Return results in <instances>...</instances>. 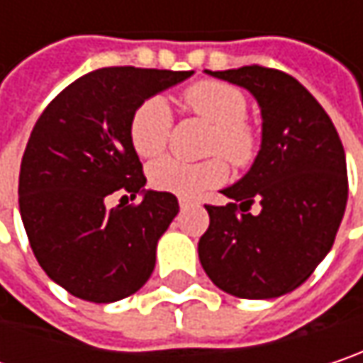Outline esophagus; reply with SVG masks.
<instances>
[{
    "instance_id": "obj_1",
    "label": "esophagus",
    "mask_w": 363,
    "mask_h": 363,
    "mask_svg": "<svg viewBox=\"0 0 363 363\" xmlns=\"http://www.w3.org/2000/svg\"><path fill=\"white\" fill-rule=\"evenodd\" d=\"M194 204V200H190V198H179V206L182 208H190Z\"/></svg>"
}]
</instances>
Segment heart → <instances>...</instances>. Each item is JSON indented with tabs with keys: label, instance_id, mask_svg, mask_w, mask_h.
I'll return each mask as SVG.
<instances>
[{
	"label": "heart",
	"instance_id": "heart-1",
	"mask_svg": "<svg viewBox=\"0 0 363 363\" xmlns=\"http://www.w3.org/2000/svg\"><path fill=\"white\" fill-rule=\"evenodd\" d=\"M184 107L213 125L208 152H220L235 167H246L258 150V136L247 123V103L244 92L227 82L202 80L184 92ZM173 116L163 96H150L136 109L130 123V140L134 150L148 159L165 150ZM148 179L157 190L177 196H196L202 190L220 186L227 179V165L219 157L188 163L165 157L148 167Z\"/></svg>",
	"mask_w": 363,
	"mask_h": 363
}]
</instances>
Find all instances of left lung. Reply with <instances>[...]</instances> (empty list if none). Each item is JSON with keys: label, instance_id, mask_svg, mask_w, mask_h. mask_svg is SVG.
I'll use <instances>...</instances> for the list:
<instances>
[{"label": "left lung", "instance_id": "1", "mask_svg": "<svg viewBox=\"0 0 363 363\" xmlns=\"http://www.w3.org/2000/svg\"><path fill=\"white\" fill-rule=\"evenodd\" d=\"M208 76L246 89L262 116L260 150L246 175L206 204L211 225L198 242L208 279L229 296L272 299L314 272L330 252L347 204L341 138L320 103L285 72L244 65ZM254 199L261 213H247Z\"/></svg>", "mask_w": 363, "mask_h": 363}]
</instances>
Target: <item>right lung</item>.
Returning a JSON list of instances; mask_svg holds the SVG:
<instances>
[{"mask_svg": "<svg viewBox=\"0 0 363 363\" xmlns=\"http://www.w3.org/2000/svg\"><path fill=\"white\" fill-rule=\"evenodd\" d=\"M192 74L101 67L60 92L35 123L20 165V217L40 269L67 294L111 303L155 271L157 244L179 204L169 192L144 190L130 123L146 99ZM116 189L143 200L107 209Z\"/></svg>", "mask_w": 363, "mask_h": 363, "instance_id": "right-lung-1", "label": "right lung"}]
</instances>
